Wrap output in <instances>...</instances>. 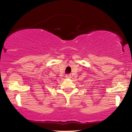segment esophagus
<instances>
[{"instance_id":"esophagus-1","label":"esophagus","mask_w":132,"mask_h":132,"mask_svg":"<svg viewBox=\"0 0 132 132\" xmlns=\"http://www.w3.org/2000/svg\"><path fill=\"white\" fill-rule=\"evenodd\" d=\"M65 77H66V79H70L71 78V76L70 75H66L65 76Z\"/></svg>"}]
</instances>
